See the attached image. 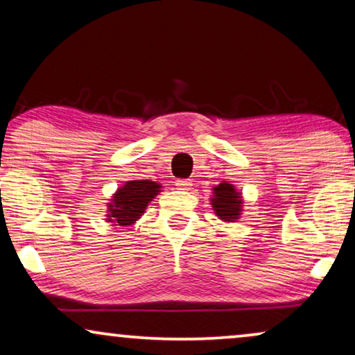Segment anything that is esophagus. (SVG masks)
Here are the masks:
<instances>
[{
  "label": "esophagus",
  "instance_id": "esophagus-1",
  "mask_svg": "<svg viewBox=\"0 0 355 355\" xmlns=\"http://www.w3.org/2000/svg\"><path fill=\"white\" fill-rule=\"evenodd\" d=\"M176 186H178V189H181V191H191L192 182L189 181V179H178Z\"/></svg>",
  "mask_w": 355,
  "mask_h": 355
}]
</instances>
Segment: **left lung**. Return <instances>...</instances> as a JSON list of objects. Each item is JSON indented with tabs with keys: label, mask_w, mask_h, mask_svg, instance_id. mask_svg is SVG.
I'll return each instance as SVG.
<instances>
[{
	"label": "left lung",
	"mask_w": 355,
	"mask_h": 355,
	"mask_svg": "<svg viewBox=\"0 0 355 355\" xmlns=\"http://www.w3.org/2000/svg\"><path fill=\"white\" fill-rule=\"evenodd\" d=\"M215 215L223 221L234 223L242 215V196L232 184L223 181L213 187V196L210 198Z\"/></svg>",
	"instance_id": "1"
}]
</instances>
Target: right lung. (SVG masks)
<instances>
[{
    "label": "right lung",
    "mask_w": 355,
    "mask_h": 355,
    "mask_svg": "<svg viewBox=\"0 0 355 355\" xmlns=\"http://www.w3.org/2000/svg\"><path fill=\"white\" fill-rule=\"evenodd\" d=\"M159 192L162 184L155 181H128L118 187V191L110 198V203L106 205V221L119 227L132 226Z\"/></svg>",
    "instance_id": "obj_1"
}]
</instances>
